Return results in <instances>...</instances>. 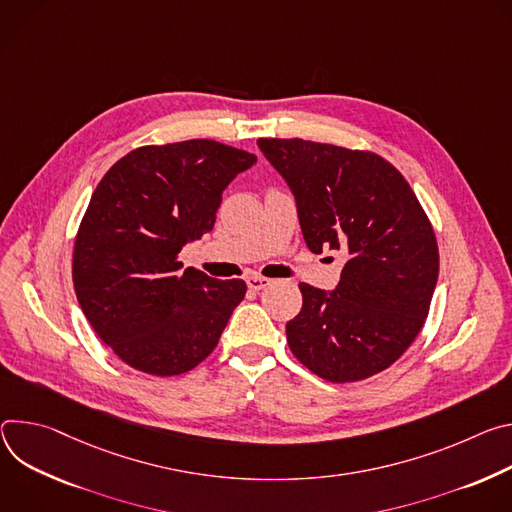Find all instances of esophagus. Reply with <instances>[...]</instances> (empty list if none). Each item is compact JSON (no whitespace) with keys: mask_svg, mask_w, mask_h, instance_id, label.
<instances>
[{"mask_svg":"<svg viewBox=\"0 0 512 512\" xmlns=\"http://www.w3.org/2000/svg\"><path fill=\"white\" fill-rule=\"evenodd\" d=\"M246 285H248L250 291H262V289H266L270 285V280L264 278V276H250L246 280Z\"/></svg>","mask_w":512,"mask_h":512,"instance_id":"1","label":"esophagus"}]
</instances>
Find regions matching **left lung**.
I'll list each match as a JSON object with an SVG mask.
<instances>
[{
	"instance_id": "1",
	"label": "left lung",
	"mask_w": 512,
	"mask_h": 512,
	"mask_svg": "<svg viewBox=\"0 0 512 512\" xmlns=\"http://www.w3.org/2000/svg\"><path fill=\"white\" fill-rule=\"evenodd\" d=\"M258 148L295 195L307 248L348 254L333 291L299 285L291 352L339 384L386 370L415 342L437 285V240L419 199L374 152L301 138H260Z\"/></svg>"
}]
</instances>
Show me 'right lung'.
I'll return each instance as SVG.
<instances>
[{"label":"right lung","mask_w":512,"mask_h":512,"mask_svg":"<svg viewBox=\"0 0 512 512\" xmlns=\"http://www.w3.org/2000/svg\"><path fill=\"white\" fill-rule=\"evenodd\" d=\"M256 156L215 140L142 146L91 195L73 250L79 305L128 366L152 376L193 370L246 295L240 278L185 268L179 252L213 230L221 193Z\"/></svg>","instance_id":"obj_1"}]
</instances>
